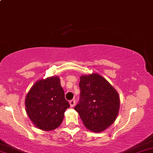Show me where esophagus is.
I'll return each instance as SVG.
<instances>
[{
	"instance_id": "obj_1",
	"label": "esophagus",
	"mask_w": 153,
	"mask_h": 153,
	"mask_svg": "<svg viewBox=\"0 0 153 153\" xmlns=\"http://www.w3.org/2000/svg\"><path fill=\"white\" fill-rule=\"evenodd\" d=\"M69 103H70V105H71V108H73V107H74L75 105V100H74V99H73V100H70Z\"/></svg>"
}]
</instances>
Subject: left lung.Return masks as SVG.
Instances as JSON below:
<instances>
[{
    "label": "left lung",
    "mask_w": 153,
    "mask_h": 153,
    "mask_svg": "<svg viewBox=\"0 0 153 153\" xmlns=\"http://www.w3.org/2000/svg\"><path fill=\"white\" fill-rule=\"evenodd\" d=\"M80 79V101L74 109L88 130L95 132L103 131L117 116L118 93L106 79L97 73L82 75Z\"/></svg>",
    "instance_id": "8db88e82"
}]
</instances>
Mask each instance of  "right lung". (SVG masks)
<instances>
[{
  "mask_svg": "<svg viewBox=\"0 0 153 153\" xmlns=\"http://www.w3.org/2000/svg\"><path fill=\"white\" fill-rule=\"evenodd\" d=\"M25 110L37 128L51 131L60 126L64 113L70 107L58 77L38 80L25 97Z\"/></svg>",
  "mask_w": 153,
  "mask_h": 153,
  "instance_id": "add662e5",
  "label": "right lung"
}]
</instances>
